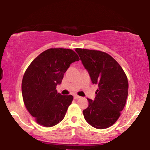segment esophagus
<instances>
[{
	"label": "esophagus",
	"mask_w": 150,
	"mask_h": 150,
	"mask_svg": "<svg viewBox=\"0 0 150 150\" xmlns=\"http://www.w3.org/2000/svg\"><path fill=\"white\" fill-rule=\"evenodd\" d=\"M73 96H74V99H79V98H81L79 96L76 95V94H74V95Z\"/></svg>",
	"instance_id": "esophagus-1"
}]
</instances>
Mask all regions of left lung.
Returning a JSON list of instances; mask_svg holds the SVG:
<instances>
[{"label":"left lung","instance_id":"1","mask_svg":"<svg viewBox=\"0 0 150 150\" xmlns=\"http://www.w3.org/2000/svg\"><path fill=\"white\" fill-rule=\"evenodd\" d=\"M76 51L92 83L99 87L94 101L87 98L89 105L83 110L84 117L94 128H109L117 121L126 105L128 92L126 74L106 52L85 48H76Z\"/></svg>","mask_w":150,"mask_h":150}]
</instances>
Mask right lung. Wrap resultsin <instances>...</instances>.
Wrapping results in <instances>:
<instances>
[{
  "instance_id": "obj_1",
  "label": "right lung",
  "mask_w": 150,
  "mask_h": 150,
  "mask_svg": "<svg viewBox=\"0 0 150 150\" xmlns=\"http://www.w3.org/2000/svg\"><path fill=\"white\" fill-rule=\"evenodd\" d=\"M79 60L71 49L50 48L28 65L22 79V98L38 124L49 128L63 120L74 97L61 95L56 87L71 63Z\"/></svg>"
}]
</instances>
